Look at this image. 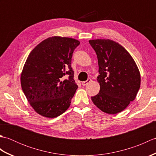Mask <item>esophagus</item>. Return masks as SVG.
Returning a JSON list of instances; mask_svg holds the SVG:
<instances>
[{
  "label": "esophagus",
  "mask_w": 156,
  "mask_h": 156,
  "mask_svg": "<svg viewBox=\"0 0 156 156\" xmlns=\"http://www.w3.org/2000/svg\"><path fill=\"white\" fill-rule=\"evenodd\" d=\"M91 81H92V80H91V79L88 78L87 80L82 82V86H86V85H87L88 83H90V82Z\"/></svg>",
  "instance_id": "1"
}]
</instances>
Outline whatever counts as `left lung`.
Wrapping results in <instances>:
<instances>
[{
    "instance_id": "1",
    "label": "left lung",
    "mask_w": 156,
    "mask_h": 156,
    "mask_svg": "<svg viewBox=\"0 0 156 156\" xmlns=\"http://www.w3.org/2000/svg\"><path fill=\"white\" fill-rule=\"evenodd\" d=\"M88 41L97 54L100 74V91L91 100L105 113L117 114L136 98L141 83L140 70L130 54L118 43L108 39Z\"/></svg>"
}]
</instances>
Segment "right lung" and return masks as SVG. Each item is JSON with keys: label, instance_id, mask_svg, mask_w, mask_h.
Instances as JSON below:
<instances>
[{"label": "right lung", "instance_id": "add662e5", "mask_svg": "<svg viewBox=\"0 0 156 156\" xmlns=\"http://www.w3.org/2000/svg\"><path fill=\"white\" fill-rule=\"evenodd\" d=\"M79 44L76 39L54 36L42 41L29 54L21 84L29 104L43 117H57L70 106L78 88L71 61Z\"/></svg>", "mask_w": 156, "mask_h": 156}]
</instances>
